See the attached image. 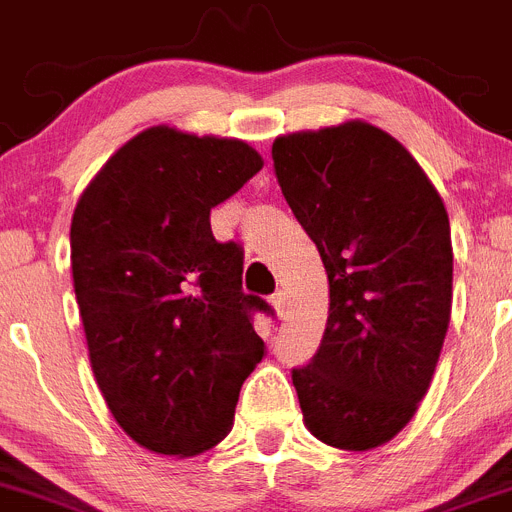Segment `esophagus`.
Segmentation results:
<instances>
[{
	"label": "esophagus",
	"instance_id": "esophagus-1",
	"mask_svg": "<svg viewBox=\"0 0 512 512\" xmlns=\"http://www.w3.org/2000/svg\"><path fill=\"white\" fill-rule=\"evenodd\" d=\"M270 306L275 308L278 313V319H285V313H288V296H285L283 290H278L273 298H270Z\"/></svg>",
	"mask_w": 512,
	"mask_h": 512
}]
</instances>
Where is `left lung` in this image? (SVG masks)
<instances>
[{
    "mask_svg": "<svg viewBox=\"0 0 512 512\" xmlns=\"http://www.w3.org/2000/svg\"><path fill=\"white\" fill-rule=\"evenodd\" d=\"M273 168L329 278L321 347L293 370L303 421L336 449L388 444L418 411L449 329L444 201L395 137L359 119L278 137Z\"/></svg>",
    "mask_w": 512,
    "mask_h": 512,
    "instance_id": "1",
    "label": "left lung"
}]
</instances>
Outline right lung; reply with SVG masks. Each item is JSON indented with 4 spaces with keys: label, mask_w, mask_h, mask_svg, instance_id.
<instances>
[{
    "label": "right lung",
    "mask_w": 512,
    "mask_h": 512,
    "mask_svg": "<svg viewBox=\"0 0 512 512\" xmlns=\"http://www.w3.org/2000/svg\"><path fill=\"white\" fill-rule=\"evenodd\" d=\"M262 158L232 137L150 127L78 199L71 267L91 370L114 421L155 454L193 457L234 426L239 388L265 357L242 290V247L209 214Z\"/></svg>",
    "instance_id": "right-lung-1"
}]
</instances>
